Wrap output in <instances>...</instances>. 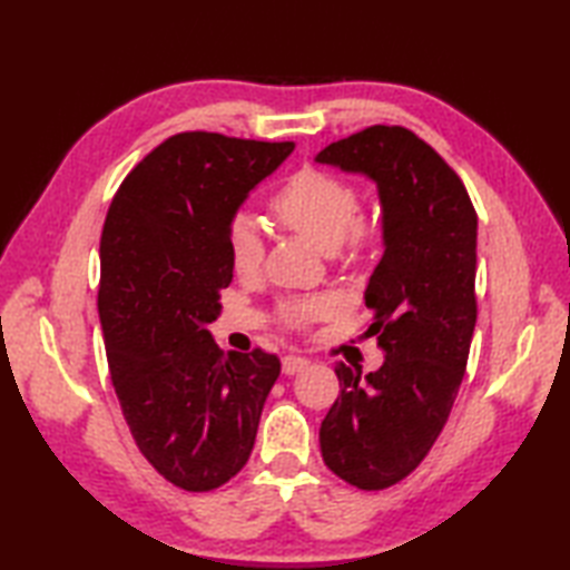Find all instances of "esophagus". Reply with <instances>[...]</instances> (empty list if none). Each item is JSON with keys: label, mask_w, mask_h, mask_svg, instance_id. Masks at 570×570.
Segmentation results:
<instances>
[{"label": "esophagus", "mask_w": 570, "mask_h": 570, "mask_svg": "<svg viewBox=\"0 0 570 570\" xmlns=\"http://www.w3.org/2000/svg\"><path fill=\"white\" fill-rule=\"evenodd\" d=\"M306 367H308V360L301 357V355H284V360H282L284 374H296V372L306 370Z\"/></svg>", "instance_id": "esophagus-1"}]
</instances>
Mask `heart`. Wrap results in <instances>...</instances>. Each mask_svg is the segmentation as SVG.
<instances>
[{"instance_id": "obj_1", "label": "heart", "mask_w": 570, "mask_h": 570, "mask_svg": "<svg viewBox=\"0 0 570 570\" xmlns=\"http://www.w3.org/2000/svg\"><path fill=\"white\" fill-rule=\"evenodd\" d=\"M269 208L292 233L313 242L321 252L347 247V257L357 259L374 239V227L360 213V190L347 178L321 168H304L276 190ZM227 257L233 272L252 276L264 262V237L249 215L237 213L227 225ZM337 311L331 294L294 296L282 301L278 316L292 328H306L313 321L328 318Z\"/></svg>"}]
</instances>
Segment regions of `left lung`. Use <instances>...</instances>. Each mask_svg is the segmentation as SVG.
Segmentation results:
<instances>
[{
  "instance_id": "8db88e82",
  "label": "left lung",
  "mask_w": 570,
  "mask_h": 570,
  "mask_svg": "<svg viewBox=\"0 0 570 570\" xmlns=\"http://www.w3.org/2000/svg\"><path fill=\"white\" fill-rule=\"evenodd\" d=\"M318 164L377 184L384 254L365 288L377 372L337 362L341 394L321 423L337 478L384 490L416 470L463 382L475 331L478 215L463 180L404 127L374 125L333 141Z\"/></svg>"
}]
</instances>
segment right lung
I'll return each instance as SVG.
<instances>
[{"mask_svg": "<svg viewBox=\"0 0 570 570\" xmlns=\"http://www.w3.org/2000/svg\"><path fill=\"white\" fill-rule=\"evenodd\" d=\"M294 141L168 137L115 193L100 239L107 365L141 455L188 492L245 468L282 362L223 353L208 325L233 282L227 225Z\"/></svg>", "mask_w": 570, "mask_h": 570, "instance_id": "obj_1", "label": "right lung"}]
</instances>
